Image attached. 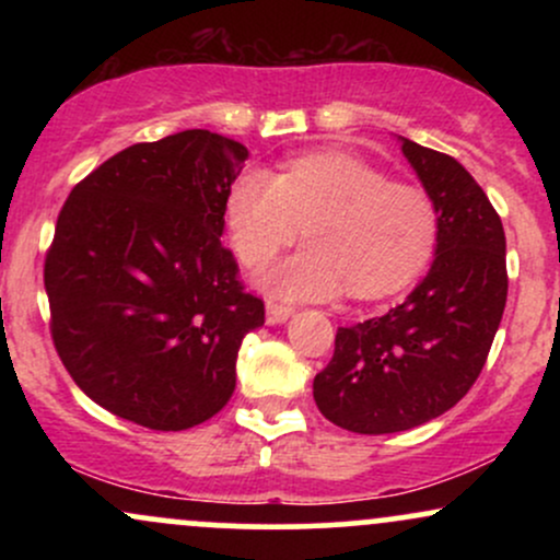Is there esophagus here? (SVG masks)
<instances>
[{"mask_svg":"<svg viewBox=\"0 0 560 560\" xmlns=\"http://www.w3.org/2000/svg\"><path fill=\"white\" fill-rule=\"evenodd\" d=\"M292 307L287 305H279V302H268L266 305V324L273 326V324H284V320L292 316Z\"/></svg>","mask_w":560,"mask_h":560,"instance_id":"esophagus-1","label":"esophagus"}]
</instances>
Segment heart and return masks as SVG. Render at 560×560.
Masks as SVG:
<instances>
[{
    "label": "heart",
    "instance_id": "heart-1",
    "mask_svg": "<svg viewBox=\"0 0 560 560\" xmlns=\"http://www.w3.org/2000/svg\"><path fill=\"white\" fill-rule=\"evenodd\" d=\"M226 229L244 266H262L300 236L307 244L260 273L271 298L329 300L400 292L427 268L436 247V208L419 186L389 176L345 152L294 158L276 176L247 168L226 195Z\"/></svg>",
    "mask_w": 560,
    "mask_h": 560
}]
</instances>
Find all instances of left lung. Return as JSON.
<instances>
[{"label":"left lung","mask_w":560,"mask_h":560,"mask_svg":"<svg viewBox=\"0 0 560 560\" xmlns=\"http://www.w3.org/2000/svg\"><path fill=\"white\" fill-rule=\"evenodd\" d=\"M402 155L436 208L429 273L400 305L342 326L313 378L331 423L395 434L453 408L485 369L505 311V231L481 186L455 158L400 137Z\"/></svg>","instance_id":"1"}]
</instances>
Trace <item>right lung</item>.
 <instances>
[{
	"label": "right lung",
	"mask_w": 560,
	"mask_h": 560,
	"mask_svg": "<svg viewBox=\"0 0 560 560\" xmlns=\"http://www.w3.org/2000/svg\"><path fill=\"white\" fill-rule=\"evenodd\" d=\"M247 147L189 128L118 152L73 186L44 262L52 339L96 405L158 432L213 419L244 334L266 320L221 244Z\"/></svg>",
	"instance_id": "1"
}]
</instances>
